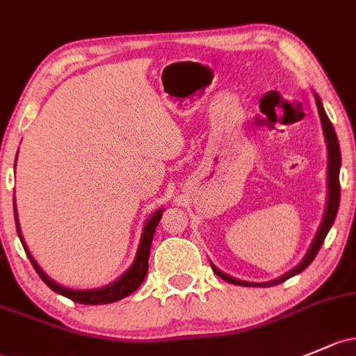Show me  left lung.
Segmentation results:
<instances>
[{"mask_svg": "<svg viewBox=\"0 0 356 356\" xmlns=\"http://www.w3.org/2000/svg\"><path fill=\"white\" fill-rule=\"evenodd\" d=\"M314 97H316V106H317V111H319L321 124H323L324 140H326V148H327V197H326V209H324L323 222H321L319 228H317L316 235H314V238H312V244H310L309 250H307L304 259H302L300 263H298L293 269H290V271L285 273L283 276H280V278L271 280V282H263V283L244 282V280L234 278V276H230V275H227V273L220 271V269L216 268L215 264L209 263V264H211L213 271H215L216 275H218L222 280H225V282L232 283V285L268 288V286L280 285V283L286 282V280L291 278V276L302 273L307 266H309L310 263H312L314 257L317 256V252H319V249H321V245H323L324 238H326L327 232L331 230L332 223H334L336 215H338V208H339V194H341V193H339V168H341V152H339V143H338V136H336V131H334V128H332L331 121H329V118H327L326 111H324L323 102H321L319 95H317V93H314Z\"/></svg>", "mask_w": 356, "mask_h": 356, "instance_id": "1", "label": "left lung"}]
</instances>
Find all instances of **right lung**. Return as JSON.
Wrapping results in <instances>:
<instances>
[{
	"instance_id": "1",
	"label": "right lung",
	"mask_w": 356,
	"mask_h": 356,
	"mask_svg": "<svg viewBox=\"0 0 356 356\" xmlns=\"http://www.w3.org/2000/svg\"><path fill=\"white\" fill-rule=\"evenodd\" d=\"M15 165H17V160H15ZM13 211H15V223H17L18 237H20L22 245H24L30 263H32V266L37 271V275L40 276V280H42L51 290H54L56 293L63 295V297L70 298V300L78 302V304H85V305H100V304H112V302H118L121 300V298L128 297V295L133 293V291L143 283L145 276H147L148 273V257H149V247H152V241H153V234H155V228L159 225L160 218H162L165 209L163 208L156 209L147 222H145L143 232H141L140 245H138L133 264H131V266L126 269V271L122 273L115 282H112L109 285L100 286V288H87V290H78V288H68V286L59 285V283H56L51 276H47L46 273H44V269L37 264L35 259H33V256L30 254L29 247L24 241V235H22V230H20V223H18L15 196H13Z\"/></svg>"
}]
</instances>
